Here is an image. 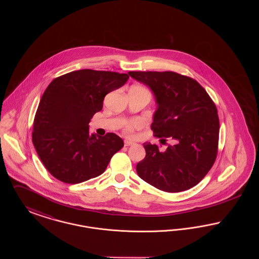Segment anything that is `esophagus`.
I'll list each match as a JSON object with an SVG mask.
<instances>
[{"instance_id": "34e87169", "label": "esophagus", "mask_w": 259, "mask_h": 259, "mask_svg": "<svg viewBox=\"0 0 259 259\" xmlns=\"http://www.w3.org/2000/svg\"><path fill=\"white\" fill-rule=\"evenodd\" d=\"M134 144H135L134 142H131V141H128V140L124 141V146L125 147H130V146H133Z\"/></svg>"}]
</instances>
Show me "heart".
<instances>
[{"label":"heart","mask_w":259,"mask_h":259,"mask_svg":"<svg viewBox=\"0 0 259 259\" xmlns=\"http://www.w3.org/2000/svg\"><path fill=\"white\" fill-rule=\"evenodd\" d=\"M133 88H137V89H142V90H147L146 88L142 87H135ZM143 126V121L139 118H134V119H130L128 121H126L123 125V132L124 134L126 135H132L136 130L142 128Z\"/></svg>","instance_id":"b5f03b06"}]
</instances>
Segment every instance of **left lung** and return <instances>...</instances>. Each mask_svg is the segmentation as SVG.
Listing matches in <instances>:
<instances>
[{
  "label": "left lung",
  "mask_w": 259,
  "mask_h": 259,
  "mask_svg": "<svg viewBox=\"0 0 259 259\" xmlns=\"http://www.w3.org/2000/svg\"><path fill=\"white\" fill-rule=\"evenodd\" d=\"M150 87L158 108L151 130L172 145L165 150L145 143L146 157L137 164L139 177L165 192L198 185L212 167L219 149L220 119L215 104L192 77L175 72H129Z\"/></svg>",
  "instance_id": "8db88e82"
}]
</instances>
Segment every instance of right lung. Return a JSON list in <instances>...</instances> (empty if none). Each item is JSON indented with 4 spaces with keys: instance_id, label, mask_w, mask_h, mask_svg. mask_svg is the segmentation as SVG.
<instances>
[{
    "instance_id": "obj_1",
    "label": "right lung",
    "mask_w": 259,
    "mask_h": 259,
    "mask_svg": "<svg viewBox=\"0 0 259 259\" xmlns=\"http://www.w3.org/2000/svg\"><path fill=\"white\" fill-rule=\"evenodd\" d=\"M128 74L78 70L54 78L37 107L32 141L47 170L66 184H79L105 172L112 155L123 148L114 133H89L92 116L105 96L122 87Z\"/></svg>"
}]
</instances>
